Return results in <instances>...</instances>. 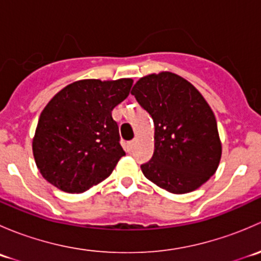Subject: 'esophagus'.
I'll list each match as a JSON object with an SVG mask.
<instances>
[{
	"instance_id": "esophagus-1",
	"label": "esophagus",
	"mask_w": 261,
	"mask_h": 261,
	"mask_svg": "<svg viewBox=\"0 0 261 261\" xmlns=\"http://www.w3.org/2000/svg\"><path fill=\"white\" fill-rule=\"evenodd\" d=\"M134 145H135V140L128 141V143H127V149L131 150V149H133V147H134Z\"/></svg>"
}]
</instances>
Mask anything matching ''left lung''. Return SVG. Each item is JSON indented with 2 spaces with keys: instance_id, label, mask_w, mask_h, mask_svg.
Segmentation results:
<instances>
[{
  "instance_id": "8db88e82",
  "label": "left lung",
  "mask_w": 261,
  "mask_h": 261,
  "mask_svg": "<svg viewBox=\"0 0 261 261\" xmlns=\"http://www.w3.org/2000/svg\"><path fill=\"white\" fill-rule=\"evenodd\" d=\"M154 121V154L144 175L174 194L189 193L217 170L222 154L213 111L198 89L170 72L149 74L133 87Z\"/></svg>"
}]
</instances>
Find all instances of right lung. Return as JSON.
<instances>
[{"label":"right lung","mask_w":261,"mask_h":261,"mask_svg":"<svg viewBox=\"0 0 261 261\" xmlns=\"http://www.w3.org/2000/svg\"><path fill=\"white\" fill-rule=\"evenodd\" d=\"M133 82L82 80L50 99L33 139L36 167L50 184L83 193L110 177L125 155L112 110L128 96Z\"/></svg>","instance_id":"1"}]
</instances>
